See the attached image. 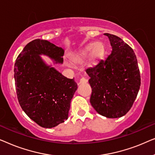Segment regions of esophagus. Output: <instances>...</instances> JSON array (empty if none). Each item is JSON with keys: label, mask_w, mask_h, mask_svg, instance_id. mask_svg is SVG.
I'll return each mask as SVG.
<instances>
[{"label": "esophagus", "mask_w": 155, "mask_h": 155, "mask_svg": "<svg viewBox=\"0 0 155 155\" xmlns=\"http://www.w3.org/2000/svg\"><path fill=\"white\" fill-rule=\"evenodd\" d=\"M87 79H86V78H80V81H79V84H85V83H87Z\"/></svg>", "instance_id": "obj_1"}]
</instances>
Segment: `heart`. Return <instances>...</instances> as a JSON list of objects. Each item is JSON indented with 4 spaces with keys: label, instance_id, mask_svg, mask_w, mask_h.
<instances>
[{
    "label": "heart",
    "instance_id": "b5f03b06",
    "mask_svg": "<svg viewBox=\"0 0 155 155\" xmlns=\"http://www.w3.org/2000/svg\"><path fill=\"white\" fill-rule=\"evenodd\" d=\"M91 53V65H94L103 58L105 54V46L102 42H97L95 44H90L82 49L79 54L75 55L72 58L74 63H80L90 55Z\"/></svg>",
    "mask_w": 155,
    "mask_h": 155
}]
</instances>
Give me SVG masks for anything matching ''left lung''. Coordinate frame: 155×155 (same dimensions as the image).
Masks as SVG:
<instances>
[{
  "label": "left lung",
  "mask_w": 155,
  "mask_h": 155,
  "mask_svg": "<svg viewBox=\"0 0 155 155\" xmlns=\"http://www.w3.org/2000/svg\"><path fill=\"white\" fill-rule=\"evenodd\" d=\"M104 35L109 39L111 54L86 70L92 87L90 103L101 116L119 118L128 113L136 99L140 74L132 48L117 36Z\"/></svg>",
  "instance_id": "1"
}]
</instances>
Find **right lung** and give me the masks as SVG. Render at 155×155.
<instances>
[{
	"instance_id": "1",
	"label": "right lung",
	"mask_w": 155,
	"mask_h": 155,
	"mask_svg": "<svg viewBox=\"0 0 155 155\" xmlns=\"http://www.w3.org/2000/svg\"><path fill=\"white\" fill-rule=\"evenodd\" d=\"M42 54L62 63L64 50L47 40H33L17 58L14 78L18 101L25 113L39 126L51 128L68 119L78 85L74 79L46 65L39 56Z\"/></svg>"
}]
</instances>
